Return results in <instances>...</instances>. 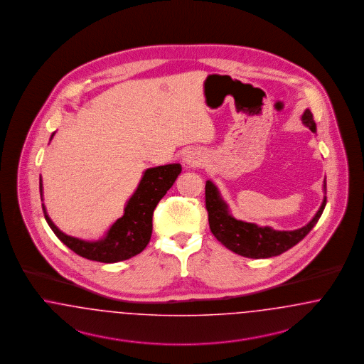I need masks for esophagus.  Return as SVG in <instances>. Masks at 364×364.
Masks as SVG:
<instances>
[{
    "label": "esophagus",
    "mask_w": 364,
    "mask_h": 364,
    "mask_svg": "<svg viewBox=\"0 0 364 364\" xmlns=\"http://www.w3.org/2000/svg\"><path fill=\"white\" fill-rule=\"evenodd\" d=\"M183 161L186 163V166L189 167H198L203 164V156L200 155V152H196V151H189L186 155Z\"/></svg>",
    "instance_id": "34e87169"
}]
</instances>
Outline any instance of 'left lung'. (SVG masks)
<instances>
[{"label":"left lung","instance_id":"1","mask_svg":"<svg viewBox=\"0 0 364 364\" xmlns=\"http://www.w3.org/2000/svg\"><path fill=\"white\" fill-rule=\"evenodd\" d=\"M301 121L316 133V122L311 111L309 109L304 111ZM323 191H326V183H323ZM205 205L209 228L227 249L247 258H269L289 250L313 230L326 205V196L310 223L294 231H277L270 227H259L254 223L237 220L230 213L219 190L210 181H206L205 183Z\"/></svg>","mask_w":364,"mask_h":364}]
</instances>
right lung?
I'll return each mask as SVG.
<instances>
[{"label": "right lung", "instance_id": "add662e5", "mask_svg": "<svg viewBox=\"0 0 364 364\" xmlns=\"http://www.w3.org/2000/svg\"><path fill=\"white\" fill-rule=\"evenodd\" d=\"M181 171L182 167L178 163L145 170L137 189L127 201L124 216L114 223L106 235L99 240H82L63 234L51 222L45 204H42L45 219L63 245H66L72 252L79 254L80 257L105 264L129 259L141 253L149 243L152 235L154 210L167 190L174 185L175 179ZM39 190L42 197V178L39 179Z\"/></svg>", "mask_w": 364, "mask_h": 364}]
</instances>
